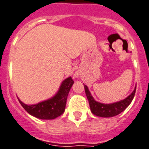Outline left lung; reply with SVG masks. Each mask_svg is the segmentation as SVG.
Masks as SVG:
<instances>
[{
  "instance_id": "obj_1",
  "label": "left lung",
  "mask_w": 149,
  "mask_h": 149,
  "mask_svg": "<svg viewBox=\"0 0 149 149\" xmlns=\"http://www.w3.org/2000/svg\"><path fill=\"white\" fill-rule=\"evenodd\" d=\"M84 86L85 93H86L87 100L90 104V110L93 114L98 117H102V118H111V117L116 116L122 111H124L128 107V105L131 103L132 100H133V97L135 96L136 89V87L133 93L124 100L114 102V103L104 104L96 102L94 100V98L89 91L87 86L86 85H84Z\"/></svg>"
}]
</instances>
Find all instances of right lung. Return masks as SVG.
I'll use <instances>...</instances> for the list:
<instances>
[{
    "label": "right lung",
    "mask_w": 149,
    "mask_h": 149,
    "mask_svg": "<svg viewBox=\"0 0 149 149\" xmlns=\"http://www.w3.org/2000/svg\"><path fill=\"white\" fill-rule=\"evenodd\" d=\"M73 84L72 77L66 78L62 81L55 96L35 105H26L18 100L25 111L32 116L43 120H52L60 116L65 111L67 97Z\"/></svg>",
    "instance_id": "add662e5"
}]
</instances>
